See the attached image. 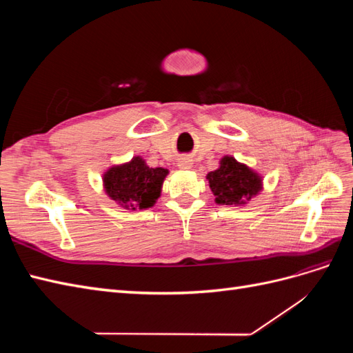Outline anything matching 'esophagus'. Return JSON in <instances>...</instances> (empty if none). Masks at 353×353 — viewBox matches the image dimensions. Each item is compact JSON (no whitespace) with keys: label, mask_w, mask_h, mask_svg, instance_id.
Returning a JSON list of instances; mask_svg holds the SVG:
<instances>
[{"label":"esophagus","mask_w":353,"mask_h":353,"mask_svg":"<svg viewBox=\"0 0 353 353\" xmlns=\"http://www.w3.org/2000/svg\"><path fill=\"white\" fill-rule=\"evenodd\" d=\"M191 166H193V160H191L190 157L183 156V157L178 159V168H179V169L187 170V169H190Z\"/></svg>","instance_id":"1"}]
</instances>
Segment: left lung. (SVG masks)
Segmentation results:
<instances>
[{
  "label": "left lung",
  "mask_w": 353,
  "mask_h": 353,
  "mask_svg": "<svg viewBox=\"0 0 353 353\" xmlns=\"http://www.w3.org/2000/svg\"><path fill=\"white\" fill-rule=\"evenodd\" d=\"M218 205L244 206L263 188V178L248 165L230 154L219 160L216 170L206 175Z\"/></svg>",
  "instance_id": "obj_1"
}]
</instances>
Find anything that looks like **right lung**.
<instances>
[{
  "mask_svg": "<svg viewBox=\"0 0 353 353\" xmlns=\"http://www.w3.org/2000/svg\"><path fill=\"white\" fill-rule=\"evenodd\" d=\"M169 170L150 168L141 156L110 166L103 174V188L109 199L126 210L148 209L156 205Z\"/></svg>",
  "mask_w": 353,
  "mask_h": 353,
  "instance_id": "obj_1",
  "label": "right lung"
}]
</instances>
